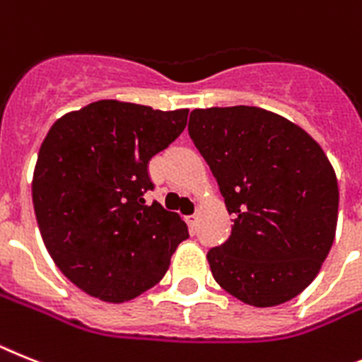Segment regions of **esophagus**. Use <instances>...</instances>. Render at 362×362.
I'll return each mask as SVG.
<instances>
[{
    "label": "esophagus",
    "mask_w": 362,
    "mask_h": 362,
    "mask_svg": "<svg viewBox=\"0 0 362 362\" xmlns=\"http://www.w3.org/2000/svg\"><path fill=\"white\" fill-rule=\"evenodd\" d=\"M186 223L191 230H195L197 223H199V214H193V215H189V217H186Z\"/></svg>",
    "instance_id": "1"
}]
</instances>
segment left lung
I'll use <instances>...</instances> for the list:
<instances>
[{
  "instance_id": "1",
  "label": "left lung",
  "mask_w": 362,
  "mask_h": 362,
  "mask_svg": "<svg viewBox=\"0 0 362 362\" xmlns=\"http://www.w3.org/2000/svg\"><path fill=\"white\" fill-rule=\"evenodd\" d=\"M189 136L217 178L232 235L208 252L215 281L254 308L298 296L335 239L339 184L320 145L256 106L197 108Z\"/></svg>"
}]
</instances>
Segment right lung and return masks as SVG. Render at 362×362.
I'll list each match as a JSON object with an SVG mask.
<instances>
[{
    "label": "right lung",
    "instance_id": "right-lung-1",
    "mask_svg": "<svg viewBox=\"0 0 362 362\" xmlns=\"http://www.w3.org/2000/svg\"><path fill=\"white\" fill-rule=\"evenodd\" d=\"M187 112L103 99L45 136L33 175L36 223L54 265L90 296L136 298L189 238L180 215L144 199L154 187L148 160L182 134Z\"/></svg>",
    "mask_w": 362,
    "mask_h": 362
}]
</instances>
